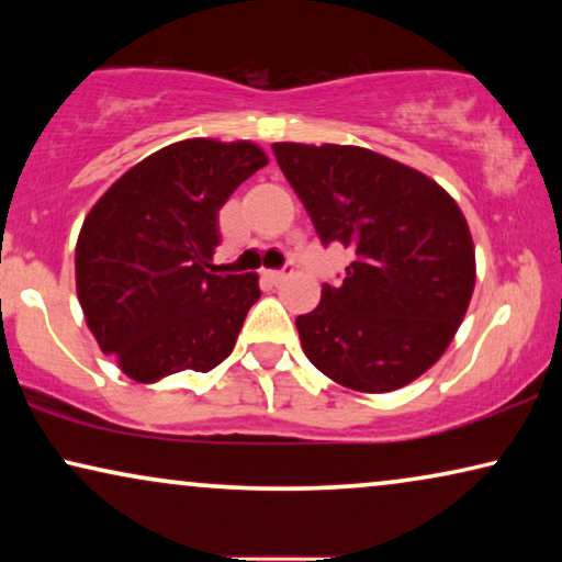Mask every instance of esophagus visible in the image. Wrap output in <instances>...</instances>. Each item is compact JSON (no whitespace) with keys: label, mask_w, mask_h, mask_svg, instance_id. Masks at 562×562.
I'll return each instance as SVG.
<instances>
[{"label":"esophagus","mask_w":562,"mask_h":562,"mask_svg":"<svg viewBox=\"0 0 562 562\" xmlns=\"http://www.w3.org/2000/svg\"><path fill=\"white\" fill-rule=\"evenodd\" d=\"M263 276H266V279H268V281H271V283H281V281H286V279H289V276H291V266H286V268H281V271H266Z\"/></svg>","instance_id":"esophagus-1"}]
</instances>
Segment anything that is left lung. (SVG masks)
Instances as JSON below:
<instances>
[{"label":"left lung","mask_w":562,"mask_h":562,"mask_svg":"<svg viewBox=\"0 0 562 562\" xmlns=\"http://www.w3.org/2000/svg\"><path fill=\"white\" fill-rule=\"evenodd\" d=\"M322 245L356 250L345 279L296 317L314 368L345 389L383 394L432 368L475 286L471 229L425 173L358 145L273 143Z\"/></svg>","instance_id":"8db88e82"}]
</instances>
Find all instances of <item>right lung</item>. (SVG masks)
<instances>
[{"mask_svg":"<svg viewBox=\"0 0 562 562\" xmlns=\"http://www.w3.org/2000/svg\"><path fill=\"white\" fill-rule=\"evenodd\" d=\"M268 164L256 143L191 137L153 153L91 206L76 294L104 356L137 383L206 373L258 302L256 273H212L220 210Z\"/></svg>","mask_w":562,"mask_h":562,"instance_id":"1","label":"right lung"}]
</instances>
